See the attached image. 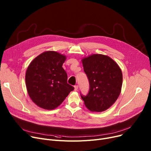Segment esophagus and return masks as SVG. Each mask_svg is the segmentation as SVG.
Instances as JSON below:
<instances>
[{"mask_svg": "<svg viewBox=\"0 0 151 151\" xmlns=\"http://www.w3.org/2000/svg\"><path fill=\"white\" fill-rule=\"evenodd\" d=\"M78 85H75V91H78Z\"/></svg>", "mask_w": 151, "mask_h": 151, "instance_id": "obj_1", "label": "esophagus"}]
</instances>
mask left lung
<instances>
[{"label": "left lung", "mask_w": 151, "mask_h": 151, "mask_svg": "<svg viewBox=\"0 0 151 151\" xmlns=\"http://www.w3.org/2000/svg\"><path fill=\"white\" fill-rule=\"evenodd\" d=\"M84 71L89 82V91L81 94L86 106L92 111L106 110L121 93L122 73L117 63L107 55L92 54L82 59Z\"/></svg>", "instance_id": "8db88e82"}]
</instances>
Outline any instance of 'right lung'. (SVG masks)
<instances>
[{
    "label": "right lung",
    "mask_w": 151,
    "mask_h": 151,
    "mask_svg": "<svg viewBox=\"0 0 151 151\" xmlns=\"http://www.w3.org/2000/svg\"><path fill=\"white\" fill-rule=\"evenodd\" d=\"M66 58L55 51H46L35 58L26 73V84L30 99L43 109L59 106L74 87L67 83L62 68Z\"/></svg>",
    "instance_id": "right-lung-1"
}]
</instances>
